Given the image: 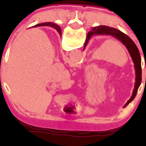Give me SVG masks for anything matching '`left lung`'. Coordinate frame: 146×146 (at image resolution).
<instances>
[{
  "mask_svg": "<svg viewBox=\"0 0 146 146\" xmlns=\"http://www.w3.org/2000/svg\"><path fill=\"white\" fill-rule=\"evenodd\" d=\"M94 34H110L113 35V36L118 38L120 40L123 44L125 45L129 50L131 57L132 58V60L134 62L135 67V72H136V82H135V89H134L133 93H132V96L130 98L126 104H125V106L128 105L130 102H131L134 99H135V96H136L137 90H138L139 87L140 86L142 81V69H141V58H140V54L139 52L138 49L137 47L136 44L135 42L127 36V35L124 34L121 31H120L119 30L115 29V28H110V27L105 26V25H99V26H96L93 28L88 33L87 38L86 40V43H85V46L86 47L87 44L88 42L89 38H91V36ZM146 68V67H145Z\"/></svg>",
  "mask_w": 146,
  "mask_h": 146,
  "instance_id": "1",
  "label": "left lung"
}]
</instances>
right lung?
<instances>
[{"mask_svg": "<svg viewBox=\"0 0 146 146\" xmlns=\"http://www.w3.org/2000/svg\"><path fill=\"white\" fill-rule=\"evenodd\" d=\"M44 25H50V26H52L53 28H55V29L57 30L58 32L59 33V34L61 36V30H60V28L59 26H58L57 25H55L54 23H41V24H38V25H35V26H44Z\"/></svg>", "mask_w": 146, "mask_h": 146, "instance_id": "right-lung-1", "label": "right lung"}]
</instances>
